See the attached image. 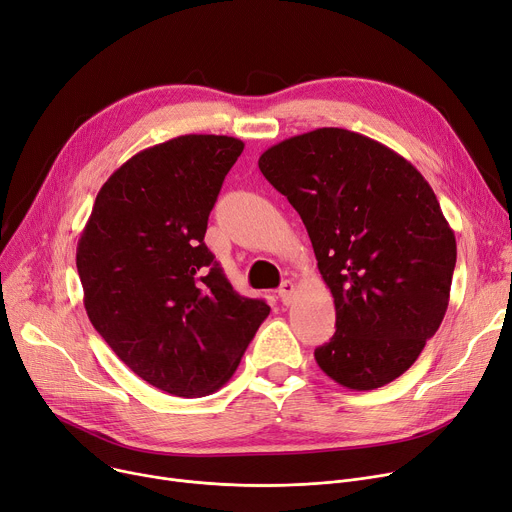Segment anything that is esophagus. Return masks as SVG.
Masks as SVG:
<instances>
[{
    "mask_svg": "<svg viewBox=\"0 0 512 512\" xmlns=\"http://www.w3.org/2000/svg\"><path fill=\"white\" fill-rule=\"evenodd\" d=\"M294 292H297V286H294L292 280H284L282 286L278 288V294H280V299H282L284 305H290V303H292Z\"/></svg>",
    "mask_w": 512,
    "mask_h": 512,
    "instance_id": "esophagus-1",
    "label": "esophagus"
}]
</instances>
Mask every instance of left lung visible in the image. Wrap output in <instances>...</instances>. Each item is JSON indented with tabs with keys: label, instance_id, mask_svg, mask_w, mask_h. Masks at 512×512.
<instances>
[{
	"label": "left lung",
	"instance_id": "1",
	"mask_svg": "<svg viewBox=\"0 0 512 512\" xmlns=\"http://www.w3.org/2000/svg\"><path fill=\"white\" fill-rule=\"evenodd\" d=\"M259 170L299 211L336 307L315 361L344 388L400 378L444 319L456 240L432 186L386 145L344 128L290 137Z\"/></svg>",
	"mask_w": 512,
	"mask_h": 512
}]
</instances>
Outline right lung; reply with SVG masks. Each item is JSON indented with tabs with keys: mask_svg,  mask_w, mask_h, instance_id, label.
<instances>
[{
	"mask_svg": "<svg viewBox=\"0 0 512 512\" xmlns=\"http://www.w3.org/2000/svg\"><path fill=\"white\" fill-rule=\"evenodd\" d=\"M245 143L184 134L122 164L97 193L76 267L93 328L147 384L220 390L270 315L238 294L205 245L209 213Z\"/></svg>",
	"mask_w": 512,
	"mask_h": 512,
	"instance_id": "right-lung-1",
	"label": "right lung"
}]
</instances>
